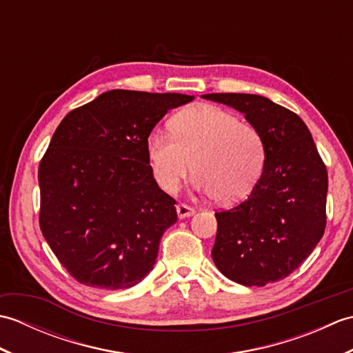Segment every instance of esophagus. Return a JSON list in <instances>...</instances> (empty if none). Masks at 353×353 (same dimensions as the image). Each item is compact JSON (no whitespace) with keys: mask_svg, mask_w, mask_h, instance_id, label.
Listing matches in <instances>:
<instances>
[{"mask_svg":"<svg viewBox=\"0 0 353 353\" xmlns=\"http://www.w3.org/2000/svg\"><path fill=\"white\" fill-rule=\"evenodd\" d=\"M176 211H177L179 219H188V216L194 215V212H196L192 208H190L188 205H183V203L177 205L176 206Z\"/></svg>","mask_w":353,"mask_h":353,"instance_id":"esophagus-1","label":"esophagus"}]
</instances>
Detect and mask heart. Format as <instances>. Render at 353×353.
<instances>
[{"mask_svg": "<svg viewBox=\"0 0 353 353\" xmlns=\"http://www.w3.org/2000/svg\"><path fill=\"white\" fill-rule=\"evenodd\" d=\"M171 134L153 132L147 156L157 185L174 194L191 171L194 190L219 203L244 199L264 168L265 147L254 127L212 104L185 109L171 119Z\"/></svg>", "mask_w": 353, "mask_h": 353, "instance_id": "1", "label": "heart"}]
</instances>
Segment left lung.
<instances>
[{"mask_svg":"<svg viewBox=\"0 0 353 353\" xmlns=\"http://www.w3.org/2000/svg\"><path fill=\"white\" fill-rule=\"evenodd\" d=\"M244 114L265 147L250 196L215 212L212 259L236 283L264 287L302 264L325 234L327 171L311 132L294 112L262 95L206 94Z\"/></svg>","mask_w":353,"mask_h":353,"instance_id":"left-lung-1","label":"left lung"}]
</instances>
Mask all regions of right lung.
Masks as SVG:
<instances>
[{
    "instance_id": "add662e5",
    "label": "right lung",
    "mask_w": 353,
    "mask_h": 353,
    "mask_svg": "<svg viewBox=\"0 0 353 353\" xmlns=\"http://www.w3.org/2000/svg\"><path fill=\"white\" fill-rule=\"evenodd\" d=\"M192 100L114 89L59 124L39 163V224L80 283L124 290L153 270L177 212L154 181L147 139L170 109Z\"/></svg>"
}]
</instances>
